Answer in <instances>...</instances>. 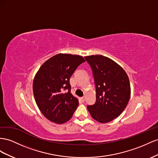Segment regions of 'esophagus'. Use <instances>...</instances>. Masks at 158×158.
I'll return each instance as SVG.
<instances>
[{"instance_id":"obj_1","label":"esophagus","mask_w":158,"mask_h":158,"mask_svg":"<svg viewBox=\"0 0 158 158\" xmlns=\"http://www.w3.org/2000/svg\"><path fill=\"white\" fill-rule=\"evenodd\" d=\"M80 100L82 101V102H84V101H85V97H82V98H80Z\"/></svg>"}]
</instances>
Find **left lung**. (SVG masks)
<instances>
[{"mask_svg": "<svg viewBox=\"0 0 158 158\" xmlns=\"http://www.w3.org/2000/svg\"><path fill=\"white\" fill-rule=\"evenodd\" d=\"M94 78L96 100L88 106L91 116L100 123H108L118 118L128 103L131 88L129 78L120 65L102 55L85 56Z\"/></svg>", "mask_w": 158, "mask_h": 158, "instance_id": "obj_1", "label": "left lung"}]
</instances>
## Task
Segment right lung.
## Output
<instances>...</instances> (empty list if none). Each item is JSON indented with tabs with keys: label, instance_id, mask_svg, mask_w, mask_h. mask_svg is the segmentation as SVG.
<instances>
[{
	"label": "right lung",
	"instance_id": "right-lung-1",
	"mask_svg": "<svg viewBox=\"0 0 158 158\" xmlns=\"http://www.w3.org/2000/svg\"><path fill=\"white\" fill-rule=\"evenodd\" d=\"M85 61L79 55L60 53L42 64L36 72L32 85L34 96L48 120L61 124L73 116L79 102L70 93V78Z\"/></svg>",
	"mask_w": 158,
	"mask_h": 158
}]
</instances>
